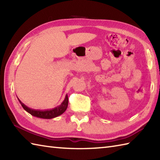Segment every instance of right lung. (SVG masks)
<instances>
[{
    "instance_id": "1",
    "label": "right lung",
    "mask_w": 160,
    "mask_h": 160,
    "mask_svg": "<svg viewBox=\"0 0 160 160\" xmlns=\"http://www.w3.org/2000/svg\"><path fill=\"white\" fill-rule=\"evenodd\" d=\"M19 102L21 104L22 107H23L24 109L26 111H28L29 113L33 115V116L40 118H44V119H52L53 118H56L58 115H60L62 114L64 111H66L67 108L68 107V96L67 95L66 96L65 98H64V100L62 102V104L59 106H58L55 108H52V109H47V110H36V109H32V108H30L28 107L26 105L24 104L21 101L18 99Z\"/></svg>"
}]
</instances>
